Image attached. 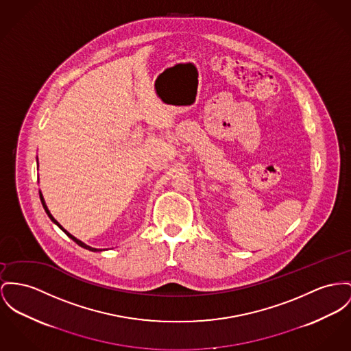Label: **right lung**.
Here are the masks:
<instances>
[{"instance_id":"1","label":"right lung","mask_w":351,"mask_h":351,"mask_svg":"<svg viewBox=\"0 0 351 351\" xmlns=\"http://www.w3.org/2000/svg\"><path fill=\"white\" fill-rule=\"evenodd\" d=\"M40 198H41V202H43V206H44V209H45V211H47V215H49V218H50V219H51V221H53V222H54V223H56V225H57V226H58V228H60V229H61V230H62V232H64V233L66 234V235H68V237H69V238H71V239H73V241H74V242H75V243H77V245H80V246H81V247H84V249H88V250H90V252H101V250H99V249H94V247H90V246H88V245H85V243H84V242H81V241H80V239H77V238H75V237H73V235H71V233H68V232H66V230H65V229H64V228H62V226H61V225H60V223H58V222H57V221H56V219H54V218H53V215H51V214H50V211H49V209H47V204H45V201H44V197H43V194H41V191H40Z\"/></svg>"}]
</instances>
